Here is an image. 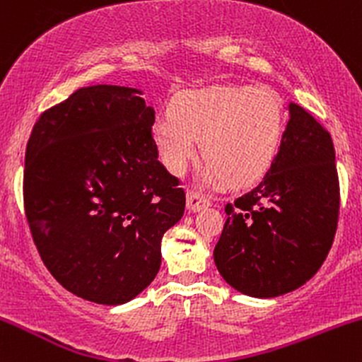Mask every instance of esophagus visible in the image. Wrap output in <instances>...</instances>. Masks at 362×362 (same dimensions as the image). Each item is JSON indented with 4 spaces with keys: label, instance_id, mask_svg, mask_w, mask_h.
<instances>
[{
    "label": "esophagus",
    "instance_id": "obj_1",
    "mask_svg": "<svg viewBox=\"0 0 362 362\" xmlns=\"http://www.w3.org/2000/svg\"><path fill=\"white\" fill-rule=\"evenodd\" d=\"M209 199L206 197V194L202 192H195V190H189L187 192V207H189V211H201V209H206L207 206H209Z\"/></svg>",
    "mask_w": 362,
    "mask_h": 362
}]
</instances>
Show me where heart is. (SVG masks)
Segmentation results:
<instances>
[{"label": "heart", "instance_id": "obj_1", "mask_svg": "<svg viewBox=\"0 0 362 362\" xmlns=\"http://www.w3.org/2000/svg\"><path fill=\"white\" fill-rule=\"evenodd\" d=\"M161 161L173 175L185 173L201 139L207 156L202 178L221 185L250 184L271 168L284 136V110L272 91L248 86H209L178 95L172 115L153 127Z\"/></svg>", "mask_w": 362, "mask_h": 362}]
</instances>
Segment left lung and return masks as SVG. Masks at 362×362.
<instances>
[{
  "label": "left lung",
  "mask_w": 362,
  "mask_h": 362,
  "mask_svg": "<svg viewBox=\"0 0 362 362\" xmlns=\"http://www.w3.org/2000/svg\"><path fill=\"white\" fill-rule=\"evenodd\" d=\"M340 189L330 132L296 103L276 160L247 194L226 204L214 248L223 279L253 298L310 281L334 243Z\"/></svg>",
  "instance_id": "8db88e82"
}]
</instances>
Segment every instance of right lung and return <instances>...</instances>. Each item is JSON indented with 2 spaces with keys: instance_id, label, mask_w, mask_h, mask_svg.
<instances>
[{
  "instance_id": "right-lung-1",
  "label": "right lung",
  "mask_w": 362,
  "mask_h": 362,
  "mask_svg": "<svg viewBox=\"0 0 362 362\" xmlns=\"http://www.w3.org/2000/svg\"><path fill=\"white\" fill-rule=\"evenodd\" d=\"M127 86H85L40 114L25 151L23 204L40 259L62 288L122 305L148 288L161 238L185 211L158 161L155 110Z\"/></svg>"
}]
</instances>
